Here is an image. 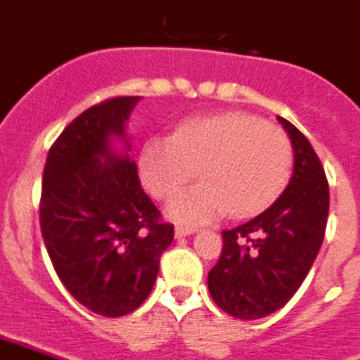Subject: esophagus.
Listing matches in <instances>:
<instances>
[{"instance_id":"obj_1","label":"esophagus","mask_w":360,"mask_h":360,"mask_svg":"<svg viewBox=\"0 0 360 360\" xmlns=\"http://www.w3.org/2000/svg\"><path fill=\"white\" fill-rule=\"evenodd\" d=\"M194 232L195 229H192V226H183V225L175 226V238L188 236V234H194Z\"/></svg>"}]
</instances>
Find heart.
I'll use <instances>...</instances> for the list:
<instances>
[{"mask_svg": "<svg viewBox=\"0 0 360 360\" xmlns=\"http://www.w3.org/2000/svg\"><path fill=\"white\" fill-rule=\"evenodd\" d=\"M292 144L285 131L243 111L195 117L181 122L172 139L153 137L143 146L139 174L153 198H174L198 175L203 183L170 203L172 217L203 223L229 212H262L288 186Z\"/></svg>", "mask_w": 360, "mask_h": 360, "instance_id": "b5f03b06", "label": "heart"}]
</instances>
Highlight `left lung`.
<instances>
[{
	"mask_svg": "<svg viewBox=\"0 0 360 360\" xmlns=\"http://www.w3.org/2000/svg\"><path fill=\"white\" fill-rule=\"evenodd\" d=\"M291 137L295 168L288 188L255 219L223 231L221 256L208 291L225 313L243 320L283 307L306 280L324 240L329 185L311 143L278 117Z\"/></svg>",
	"mask_w": 360,
	"mask_h": 360,
	"instance_id": "obj_1",
	"label": "left lung"
}]
</instances>
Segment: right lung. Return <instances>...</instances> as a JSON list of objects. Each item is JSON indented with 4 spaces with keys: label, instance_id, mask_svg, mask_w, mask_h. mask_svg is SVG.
<instances>
[{
    "label": "right lung",
    "instance_id": "right-lung-1",
    "mask_svg": "<svg viewBox=\"0 0 360 360\" xmlns=\"http://www.w3.org/2000/svg\"><path fill=\"white\" fill-rule=\"evenodd\" d=\"M139 101L113 96L78 115L44 168L40 226L53 267L72 297L102 316L128 315L146 300L174 241V225L143 190L137 165L110 148L119 137L129 150L124 129Z\"/></svg>",
    "mask_w": 360,
    "mask_h": 360
}]
</instances>
